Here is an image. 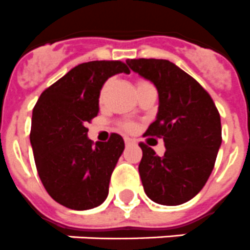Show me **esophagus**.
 I'll return each instance as SVG.
<instances>
[{
    "label": "esophagus",
    "mask_w": 250,
    "mask_h": 250,
    "mask_svg": "<svg viewBox=\"0 0 250 250\" xmlns=\"http://www.w3.org/2000/svg\"><path fill=\"white\" fill-rule=\"evenodd\" d=\"M124 141H125V145H126V146L134 145V143H135L134 139H131V138H129V137H125V138H124Z\"/></svg>",
    "instance_id": "obj_1"
}]
</instances>
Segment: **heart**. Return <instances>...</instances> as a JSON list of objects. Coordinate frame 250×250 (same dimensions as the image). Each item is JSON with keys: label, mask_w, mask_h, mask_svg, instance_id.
I'll return each mask as SVG.
<instances>
[{"label": "heart", "mask_w": 250, "mask_h": 250, "mask_svg": "<svg viewBox=\"0 0 250 250\" xmlns=\"http://www.w3.org/2000/svg\"><path fill=\"white\" fill-rule=\"evenodd\" d=\"M146 83H146V81H141V83H138V86H139V85H146ZM126 129H131V125H126Z\"/></svg>", "instance_id": "obj_1"}]
</instances>
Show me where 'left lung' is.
I'll use <instances>...</instances> for the list:
<instances>
[{
	"label": "left lung",
	"mask_w": 250,
	"mask_h": 250,
	"mask_svg": "<svg viewBox=\"0 0 250 250\" xmlns=\"http://www.w3.org/2000/svg\"><path fill=\"white\" fill-rule=\"evenodd\" d=\"M131 71L159 93L156 120L146 135L163 138L164 156L141 143L139 175L146 195L161 205L191 200L207 183L222 143L221 116L204 87L165 59H127Z\"/></svg>",
	"instance_id": "8db88e82"
}]
</instances>
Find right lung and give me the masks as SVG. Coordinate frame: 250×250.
<instances>
[{"mask_svg":"<svg viewBox=\"0 0 250 250\" xmlns=\"http://www.w3.org/2000/svg\"><path fill=\"white\" fill-rule=\"evenodd\" d=\"M117 73L130 71L120 61L76 65L41 94L33 108L31 145L40 179L54 200L73 210L93 209L107 199L125 148L116 133L94 145L85 126L99 112L104 83Z\"/></svg>","mask_w":250,"mask_h":250,"instance_id":"obj_1","label":"right lung"}]
</instances>
